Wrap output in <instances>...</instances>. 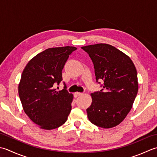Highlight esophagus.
Masks as SVG:
<instances>
[{"instance_id":"34e87169","label":"esophagus","mask_w":157,"mask_h":157,"mask_svg":"<svg viewBox=\"0 0 157 157\" xmlns=\"http://www.w3.org/2000/svg\"><path fill=\"white\" fill-rule=\"evenodd\" d=\"M82 95V93H80V92H76L75 94V97H78V96H81V95Z\"/></svg>"}]
</instances>
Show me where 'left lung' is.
Wrapping results in <instances>:
<instances>
[{
  "instance_id": "left-lung-1",
  "label": "left lung",
  "mask_w": 157,
  "mask_h": 157,
  "mask_svg": "<svg viewBox=\"0 0 157 157\" xmlns=\"http://www.w3.org/2000/svg\"><path fill=\"white\" fill-rule=\"evenodd\" d=\"M94 66L96 82L102 87L91 94L88 119L95 125L111 128L121 123L132 109L138 91L137 70L129 57L108 44L81 47ZM99 80H103L101 84Z\"/></svg>"
}]
</instances>
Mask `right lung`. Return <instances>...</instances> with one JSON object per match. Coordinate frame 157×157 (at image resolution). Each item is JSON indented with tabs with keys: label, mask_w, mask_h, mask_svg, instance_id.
<instances>
[{
	"label": "right lung",
	"mask_w": 157,
	"mask_h": 157,
	"mask_svg": "<svg viewBox=\"0 0 157 157\" xmlns=\"http://www.w3.org/2000/svg\"><path fill=\"white\" fill-rule=\"evenodd\" d=\"M74 47L49 48L33 57L22 72L19 95L25 113L47 130L56 129L68 119L73 95L63 89L57 91L55 85L62 81V70Z\"/></svg>",
	"instance_id": "obj_1"
}]
</instances>
